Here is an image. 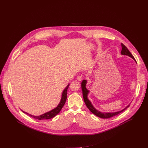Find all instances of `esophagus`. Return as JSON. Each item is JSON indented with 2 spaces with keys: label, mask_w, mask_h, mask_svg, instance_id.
<instances>
[{
  "label": "esophagus",
  "mask_w": 148,
  "mask_h": 148,
  "mask_svg": "<svg viewBox=\"0 0 148 148\" xmlns=\"http://www.w3.org/2000/svg\"><path fill=\"white\" fill-rule=\"evenodd\" d=\"M82 76L81 75H78V76H77V79L78 80V81H81V79H82Z\"/></svg>",
  "instance_id": "34e87169"
}]
</instances>
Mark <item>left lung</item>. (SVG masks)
Here are the masks:
<instances>
[{
    "mask_svg": "<svg viewBox=\"0 0 148 148\" xmlns=\"http://www.w3.org/2000/svg\"><path fill=\"white\" fill-rule=\"evenodd\" d=\"M121 46H122L121 54L128 56L129 57L132 58L134 60H135L134 57L132 56V54L131 53V52L129 51V50L127 49V47H126L122 43H121ZM86 84H87V80H86V79L83 80L81 82V88H82V95H83L84 101V102H85L86 106L89 109V110L92 114H94L95 115H96V116H97L99 118H111L114 116H115V115L121 113L122 112H123L126 108H128L130 107V105H128L127 107H126L122 110L118 111V112H107V113H105V112H100V111L97 110L94 107L93 105H92L91 101L88 99L87 96H88V94L89 92V91L86 88Z\"/></svg>",
    "mask_w": 148,
    "mask_h": 148,
    "instance_id": "left-lung-1",
    "label": "left lung"
}]
</instances>
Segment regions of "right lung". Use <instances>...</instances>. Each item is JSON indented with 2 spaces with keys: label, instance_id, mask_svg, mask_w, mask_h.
I'll return each mask as SVG.
<instances>
[{
  "label": "right lung",
  "instance_id": "add662e5",
  "mask_svg": "<svg viewBox=\"0 0 148 148\" xmlns=\"http://www.w3.org/2000/svg\"><path fill=\"white\" fill-rule=\"evenodd\" d=\"M69 84L67 86V87L64 90V91H63L62 93V97H61V101H60V102L59 103V104L58 105V106L55 108L54 109L51 110L49 112H47L45 114H42L40 116H34V115H30L23 111H22L24 113L26 114L27 115H28L29 116L32 117V118H34L35 119H38V120H42V119H51L53 117H54L55 116H56L60 112V111L61 110V109L62 108L63 106H64L65 103H66V99H67V90L69 88Z\"/></svg>",
  "mask_w": 148,
  "mask_h": 148
}]
</instances>
